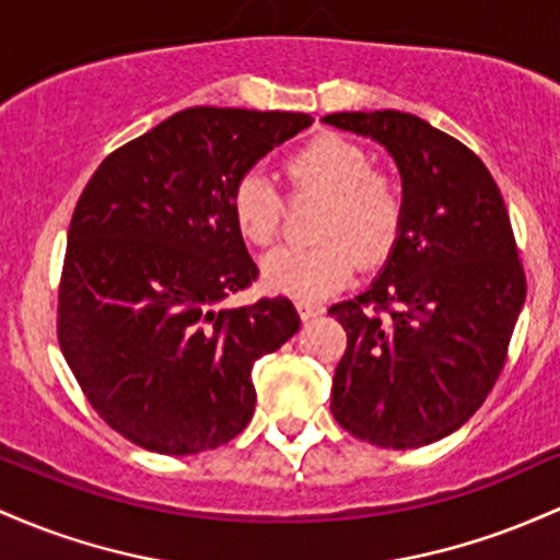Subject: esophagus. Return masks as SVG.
Masks as SVG:
<instances>
[{"label":"esophagus","mask_w":560,"mask_h":560,"mask_svg":"<svg viewBox=\"0 0 560 560\" xmlns=\"http://www.w3.org/2000/svg\"><path fill=\"white\" fill-rule=\"evenodd\" d=\"M298 313L303 322H313V318H318L324 313V305L322 303H311V300H298Z\"/></svg>","instance_id":"34e87169"}]
</instances>
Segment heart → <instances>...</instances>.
<instances>
[{
  "instance_id": "1",
  "label": "heart",
  "mask_w": 560,
  "mask_h": 560,
  "mask_svg": "<svg viewBox=\"0 0 560 560\" xmlns=\"http://www.w3.org/2000/svg\"><path fill=\"white\" fill-rule=\"evenodd\" d=\"M298 188L329 196L318 218V244H287L262 260V279L273 292L292 298H324L353 279L359 257L383 260L396 244L404 220L401 186L372 170V156L342 135H318L287 164ZM233 220L252 244L279 236L284 199L273 180L260 170L238 177L231 196Z\"/></svg>"
}]
</instances>
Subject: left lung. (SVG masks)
<instances>
[{
  "label": "left lung",
  "mask_w": 560,
  "mask_h": 560,
  "mask_svg": "<svg viewBox=\"0 0 560 560\" xmlns=\"http://www.w3.org/2000/svg\"><path fill=\"white\" fill-rule=\"evenodd\" d=\"M383 145L404 220L370 290L329 313L348 331L331 415L355 439L417 450L476 415L505 366L526 300L508 207L481 159L404 110L324 116Z\"/></svg>",
  "instance_id": "1"
}]
</instances>
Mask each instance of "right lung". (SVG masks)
Wrapping results in <instances>:
<instances>
[{
	"mask_svg": "<svg viewBox=\"0 0 560 560\" xmlns=\"http://www.w3.org/2000/svg\"><path fill=\"white\" fill-rule=\"evenodd\" d=\"M308 114L196 106L103 159L73 210L58 340L116 433L183 457L255 415L252 366L300 329L287 298L225 308L257 279L233 220L238 177Z\"/></svg>",
	"mask_w": 560,
	"mask_h": 560,
	"instance_id": "obj_1",
	"label": "right lung"
}]
</instances>
